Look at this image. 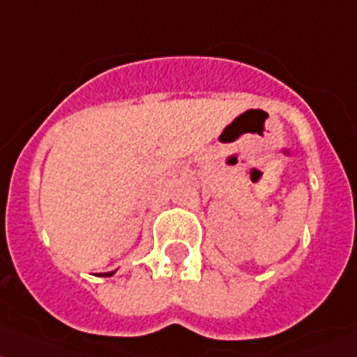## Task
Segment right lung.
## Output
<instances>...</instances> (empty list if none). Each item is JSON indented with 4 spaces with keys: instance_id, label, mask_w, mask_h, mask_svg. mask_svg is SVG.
Listing matches in <instances>:
<instances>
[{
    "instance_id": "right-lung-1",
    "label": "right lung",
    "mask_w": 357,
    "mask_h": 357,
    "mask_svg": "<svg viewBox=\"0 0 357 357\" xmlns=\"http://www.w3.org/2000/svg\"><path fill=\"white\" fill-rule=\"evenodd\" d=\"M114 272H109V273H102V275H105V278H109V275H113Z\"/></svg>"
}]
</instances>
